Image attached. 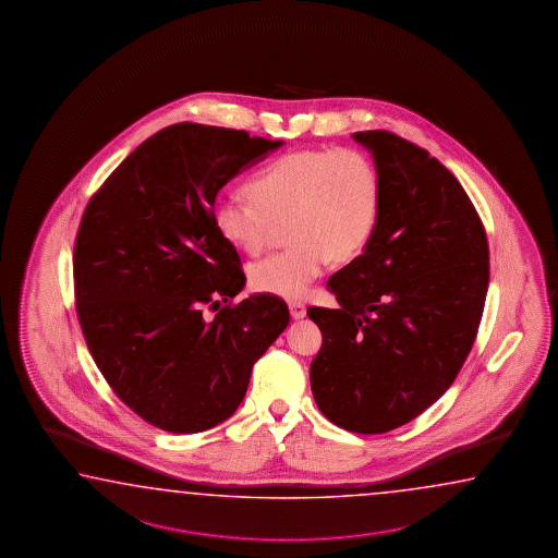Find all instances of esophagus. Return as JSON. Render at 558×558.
I'll use <instances>...</instances> for the list:
<instances>
[{"instance_id":"esophagus-1","label":"esophagus","mask_w":558,"mask_h":558,"mask_svg":"<svg viewBox=\"0 0 558 558\" xmlns=\"http://www.w3.org/2000/svg\"><path fill=\"white\" fill-rule=\"evenodd\" d=\"M289 311H291V317L296 318H305L306 315V306L303 303H289Z\"/></svg>"}]
</instances>
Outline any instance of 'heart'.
<instances>
[{
	"label": "heart",
	"mask_w": 558,
	"mask_h": 558,
	"mask_svg": "<svg viewBox=\"0 0 558 558\" xmlns=\"http://www.w3.org/2000/svg\"><path fill=\"white\" fill-rule=\"evenodd\" d=\"M250 196L218 197L214 226L235 250L257 255L274 221L289 218L283 252L255 262V291L303 299L332 257L350 259L371 241L383 199L378 168L354 148H305L265 166L250 182Z\"/></svg>",
	"instance_id": "1"
}]
</instances>
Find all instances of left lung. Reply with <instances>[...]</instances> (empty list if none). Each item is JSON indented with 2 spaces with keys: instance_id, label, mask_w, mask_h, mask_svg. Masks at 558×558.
Instances as JSON below:
<instances>
[{
  "instance_id": "left-lung-1",
  "label": "left lung",
  "mask_w": 558,
  "mask_h": 558,
  "mask_svg": "<svg viewBox=\"0 0 558 558\" xmlns=\"http://www.w3.org/2000/svg\"><path fill=\"white\" fill-rule=\"evenodd\" d=\"M380 174L364 252L328 279L339 308L311 306L323 332L311 390L354 434L404 426L448 390L477 337L489 287L485 228L458 178L388 131L354 132Z\"/></svg>"
}]
</instances>
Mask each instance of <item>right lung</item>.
<instances>
[{
    "instance_id": "obj_1",
    "label": "right lung",
    "mask_w": 558,
    "mask_h": 558,
    "mask_svg": "<svg viewBox=\"0 0 558 558\" xmlns=\"http://www.w3.org/2000/svg\"><path fill=\"white\" fill-rule=\"evenodd\" d=\"M283 141L180 122L156 132L90 197L73 275L95 364L132 412L172 434L228 420L255 362L289 325L279 296L245 287L240 253L214 226L231 178ZM216 310L214 319L203 311Z\"/></svg>"
}]
</instances>
